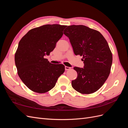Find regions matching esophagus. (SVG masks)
Here are the masks:
<instances>
[{
    "instance_id": "esophagus-1",
    "label": "esophagus",
    "mask_w": 128,
    "mask_h": 128,
    "mask_svg": "<svg viewBox=\"0 0 128 128\" xmlns=\"http://www.w3.org/2000/svg\"><path fill=\"white\" fill-rule=\"evenodd\" d=\"M70 69V67H67V66H65V70H69V69Z\"/></svg>"
}]
</instances>
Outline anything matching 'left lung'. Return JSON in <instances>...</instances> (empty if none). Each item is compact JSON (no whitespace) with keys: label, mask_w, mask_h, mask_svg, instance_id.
Masks as SVG:
<instances>
[{"label":"left lung","mask_w":128,"mask_h":128,"mask_svg":"<svg viewBox=\"0 0 128 128\" xmlns=\"http://www.w3.org/2000/svg\"><path fill=\"white\" fill-rule=\"evenodd\" d=\"M76 56H83L84 68L75 67L77 78L72 87L82 94H93L101 88L109 76L113 56L108 42L98 31L83 25L68 26L64 30Z\"/></svg>","instance_id":"obj_1"}]
</instances>
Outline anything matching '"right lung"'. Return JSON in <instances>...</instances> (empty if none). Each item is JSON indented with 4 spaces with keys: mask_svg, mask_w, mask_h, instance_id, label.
Segmentation results:
<instances>
[{
    "mask_svg": "<svg viewBox=\"0 0 128 128\" xmlns=\"http://www.w3.org/2000/svg\"><path fill=\"white\" fill-rule=\"evenodd\" d=\"M66 26L46 24L30 30L19 42L15 53L18 76L32 91L44 94L54 87L65 70L62 64L50 63V55Z\"/></svg>",
    "mask_w": 128,
    "mask_h": 128,
    "instance_id": "add662e5",
    "label": "right lung"
}]
</instances>
